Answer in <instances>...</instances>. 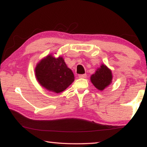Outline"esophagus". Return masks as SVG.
I'll list each match as a JSON object with an SVG mask.
<instances>
[{"label":"esophagus","mask_w":147,"mask_h":147,"mask_svg":"<svg viewBox=\"0 0 147 147\" xmlns=\"http://www.w3.org/2000/svg\"><path fill=\"white\" fill-rule=\"evenodd\" d=\"M79 78H86L87 77V74H80L78 76Z\"/></svg>","instance_id":"1"}]
</instances>
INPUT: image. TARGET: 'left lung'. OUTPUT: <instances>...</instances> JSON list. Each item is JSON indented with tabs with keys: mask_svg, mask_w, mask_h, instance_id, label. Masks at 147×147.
<instances>
[{
	"mask_svg": "<svg viewBox=\"0 0 147 147\" xmlns=\"http://www.w3.org/2000/svg\"><path fill=\"white\" fill-rule=\"evenodd\" d=\"M112 73L105 65L102 64L91 76V82L98 90L102 91L112 82Z\"/></svg>",
	"mask_w": 147,
	"mask_h": 147,
	"instance_id": "1",
	"label": "left lung"
}]
</instances>
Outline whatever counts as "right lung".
Returning a JSON list of instances; mask_svg holds the SVG:
<instances>
[{
	"label": "right lung",
	"mask_w": 147,
	"mask_h": 147,
	"mask_svg": "<svg viewBox=\"0 0 147 147\" xmlns=\"http://www.w3.org/2000/svg\"><path fill=\"white\" fill-rule=\"evenodd\" d=\"M37 80L48 91L59 93L66 89L74 80L71 69L67 67L64 59L49 54L37 64L35 68Z\"/></svg>",
	"instance_id": "add662e5"
}]
</instances>
